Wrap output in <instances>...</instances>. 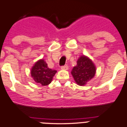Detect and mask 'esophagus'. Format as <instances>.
<instances>
[{
  "label": "esophagus",
  "instance_id": "34e87169",
  "mask_svg": "<svg viewBox=\"0 0 127 127\" xmlns=\"http://www.w3.org/2000/svg\"><path fill=\"white\" fill-rule=\"evenodd\" d=\"M69 67H68L67 65H63L61 67V69H63V70H67Z\"/></svg>",
  "mask_w": 127,
  "mask_h": 127
}]
</instances>
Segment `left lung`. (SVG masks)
<instances>
[{
	"instance_id": "1",
	"label": "left lung",
	"mask_w": 127,
	"mask_h": 127,
	"mask_svg": "<svg viewBox=\"0 0 127 127\" xmlns=\"http://www.w3.org/2000/svg\"><path fill=\"white\" fill-rule=\"evenodd\" d=\"M96 67L93 62L85 56H82L73 67L71 74L79 85H84L95 76Z\"/></svg>"
}]
</instances>
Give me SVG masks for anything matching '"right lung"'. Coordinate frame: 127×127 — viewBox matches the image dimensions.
<instances>
[{
    "mask_svg": "<svg viewBox=\"0 0 127 127\" xmlns=\"http://www.w3.org/2000/svg\"><path fill=\"white\" fill-rule=\"evenodd\" d=\"M56 73V71L49 69L44 60H40L36 63L31 71L33 80L44 86L49 85L51 82Z\"/></svg>",
    "mask_w": 127,
    "mask_h": 127,
    "instance_id": "obj_1",
    "label": "right lung"
}]
</instances>
